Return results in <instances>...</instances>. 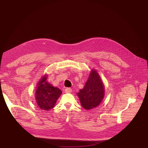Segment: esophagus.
<instances>
[{"label":"esophagus","mask_w":148,"mask_h":148,"mask_svg":"<svg viewBox=\"0 0 148 148\" xmlns=\"http://www.w3.org/2000/svg\"><path fill=\"white\" fill-rule=\"evenodd\" d=\"M65 91L66 93H70V92H71L72 89H71V88H66L65 89Z\"/></svg>","instance_id":"34e87169"}]
</instances>
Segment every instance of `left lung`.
I'll return each instance as SVG.
<instances>
[{"mask_svg":"<svg viewBox=\"0 0 148 148\" xmlns=\"http://www.w3.org/2000/svg\"><path fill=\"white\" fill-rule=\"evenodd\" d=\"M82 106L86 110L97 107L104 95V87L98 74L92 70L83 89L77 94Z\"/></svg>","mask_w":148,"mask_h":148,"instance_id":"1","label":"left lung"}]
</instances>
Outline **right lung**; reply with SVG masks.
<instances>
[{
  "label": "right lung",
  "mask_w": 148,
  "mask_h": 148,
  "mask_svg": "<svg viewBox=\"0 0 148 148\" xmlns=\"http://www.w3.org/2000/svg\"><path fill=\"white\" fill-rule=\"evenodd\" d=\"M47 77H44L40 82L36 91V101L41 110H49L55 104L57 99L62 94L58 88H54L46 82Z\"/></svg>",
  "instance_id": "obj_1"
}]
</instances>
